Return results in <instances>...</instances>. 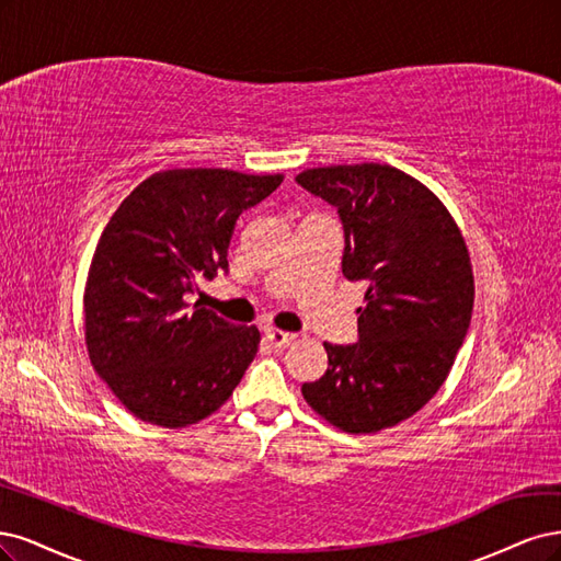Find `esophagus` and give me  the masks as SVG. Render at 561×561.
<instances>
[{
	"label": "esophagus",
	"mask_w": 561,
	"mask_h": 561,
	"mask_svg": "<svg viewBox=\"0 0 561 561\" xmlns=\"http://www.w3.org/2000/svg\"><path fill=\"white\" fill-rule=\"evenodd\" d=\"M296 333H288V331H279V329H265V340L270 342V345H273L275 350H284V347H288V345H294L296 342Z\"/></svg>",
	"instance_id": "1"
}]
</instances>
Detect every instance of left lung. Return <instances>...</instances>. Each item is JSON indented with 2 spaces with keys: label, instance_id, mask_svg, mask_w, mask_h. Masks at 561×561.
<instances>
[{
  "label": "left lung",
  "instance_id": "obj_1",
  "mask_svg": "<svg viewBox=\"0 0 561 561\" xmlns=\"http://www.w3.org/2000/svg\"><path fill=\"white\" fill-rule=\"evenodd\" d=\"M296 182L345 228L342 275L368 282L356 345H331L329 370L305 382L307 405L347 433H377L422 410L471 327L473 267L440 197L379 162L312 168Z\"/></svg>",
  "mask_w": 561,
  "mask_h": 561
}]
</instances>
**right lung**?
Masks as SVG:
<instances>
[{
  "label": "right lung",
  "instance_id": "obj_1",
  "mask_svg": "<svg viewBox=\"0 0 561 561\" xmlns=\"http://www.w3.org/2000/svg\"><path fill=\"white\" fill-rule=\"evenodd\" d=\"M282 182V174L221 168L156 172L102 230L83 294L85 347L137 420L197 424L240 385L259 352V329L191 307L186 294L228 270L238 216Z\"/></svg>",
  "mask_w": 561,
  "mask_h": 561
}]
</instances>
